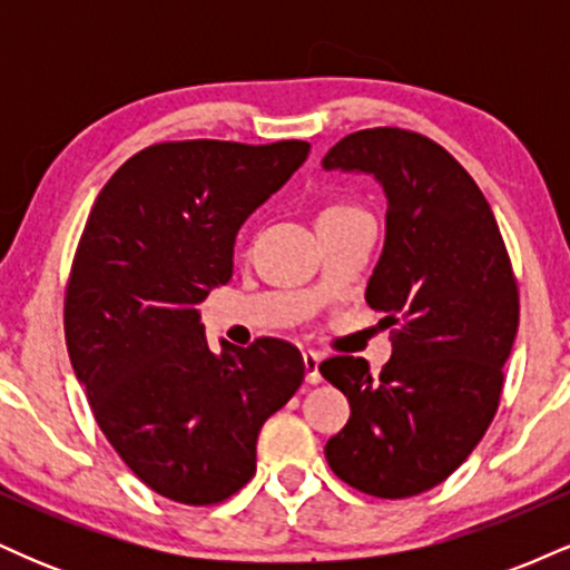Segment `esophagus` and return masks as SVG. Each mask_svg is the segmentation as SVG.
Instances as JSON below:
<instances>
[{
  "label": "esophagus",
  "instance_id": "34e87169",
  "mask_svg": "<svg viewBox=\"0 0 570 570\" xmlns=\"http://www.w3.org/2000/svg\"><path fill=\"white\" fill-rule=\"evenodd\" d=\"M303 364H305V381L311 385L322 383V372H318V364H322V356L316 351H305L303 353Z\"/></svg>",
  "mask_w": 570,
  "mask_h": 570
}]
</instances>
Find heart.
I'll use <instances>...</instances> for the list:
<instances>
[{"mask_svg":"<svg viewBox=\"0 0 570 570\" xmlns=\"http://www.w3.org/2000/svg\"><path fill=\"white\" fill-rule=\"evenodd\" d=\"M335 208H343V206H335Z\"/></svg>","mask_w":570,"mask_h":570,"instance_id":"b5f03b06","label":"heart"}]
</instances>
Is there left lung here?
<instances>
[{
  "mask_svg": "<svg viewBox=\"0 0 570 570\" xmlns=\"http://www.w3.org/2000/svg\"><path fill=\"white\" fill-rule=\"evenodd\" d=\"M326 171L375 176L385 244L367 303L394 330L391 362L332 356L318 372L351 402L324 453L377 499L431 490L466 461L499 410L520 294L485 195L448 149L402 128H367L324 155Z\"/></svg>",
  "mask_w": 570,
  "mask_h": 570,
  "instance_id": "1",
  "label": "left lung"
}]
</instances>
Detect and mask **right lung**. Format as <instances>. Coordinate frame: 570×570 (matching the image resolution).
<instances>
[{"instance_id":"obj_1","label":"right lung","mask_w":570,"mask_h":570,"mask_svg":"<svg viewBox=\"0 0 570 570\" xmlns=\"http://www.w3.org/2000/svg\"><path fill=\"white\" fill-rule=\"evenodd\" d=\"M311 144L166 141L122 163L90 208L63 303L96 423L147 488L208 507L257 472V436L305 377L292 343H206L198 305L233 276L240 225Z\"/></svg>"}]
</instances>
